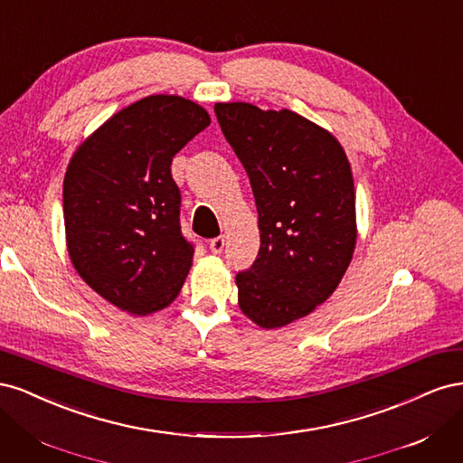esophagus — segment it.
Returning <instances> with one entry per match:
<instances>
[{
    "label": "esophagus",
    "mask_w": 463,
    "mask_h": 463,
    "mask_svg": "<svg viewBox=\"0 0 463 463\" xmlns=\"http://www.w3.org/2000/svg\"><path fill=\"white\" fill-rule=\"evenodd\" d=\"M208 247H210V250H213V253L218 255V253H222L223 247H226V240H223V235L214 237V240L208 241Z\"/></svg>",
    "instance_id": "esophagus-1"
}]
</instances>
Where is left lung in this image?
Wrapping results in <instances>:
<instances>
[{
	"mask_svg": "<svg viewBox=\"0 0 463 463\" xmlns=\"http://www.w3.org/2000/svg\"><path fill=\"white\" fill-rule=\"evenodd\" d=\"M214 111L259 210V255L235 278L240 307L262 328L286 326L325 303L352 262V167L340 143L296 111L245 102Z\"/></svg>",
	"mask_w": 463,
	"mask_h": 463,
	"instance_id": "1",
	"label": "left lung"
}]
</instances>
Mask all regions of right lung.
<instances>
[{"mask_svg":"<svg viewBox=\"0 0 463 463\" xmlns=\"http://www.w3.org/2000/svg\"><path fill=\"white\" fill-rule=\"evenodd\" d=\"M208 125L199 104L146 96L109 118L69 162V257L98 296L121 311H160L185 282L194 245L181 233L172 160Z\"/></svg>","mask_w":463,"mask_h":463,"instance_id":"1","label":"right lung"}]
</instances>
